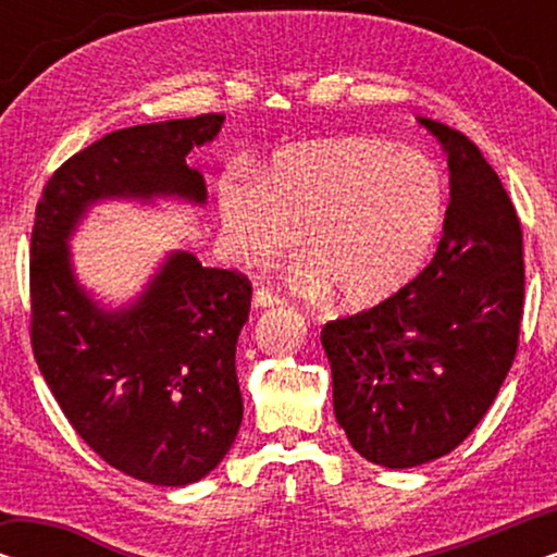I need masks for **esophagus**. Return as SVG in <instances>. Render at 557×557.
<instances>
[{"mask_svg": "<svg viewBox=\"0 0 557 557\" xmlns=\"http://www.w3.org/2000/svg\"><path fill=\"white\" fill-rule=\"evenodd\" d=\"M281 299L276 294H271L269 288H258L253 292V309H269V307H278Z\"/></svg>", "mask_w": 557, "mask_h": 557, "instance_id": "1", "label": "esophagus"}]
</instances>
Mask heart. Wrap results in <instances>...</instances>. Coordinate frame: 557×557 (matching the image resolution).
I'll return each mask as SVG.
<instances>
[{
    "instance_id": "1",
    "label": "heart",
    "mask_w": 557,
    "mask_h": 557,
    "mask_svg": "<svg viewBox=\"0 0 557 557\" xmlns=\"http://www.w3.org/2000/svg\"><path fill=\"white\" fill-rule=\"evenodd\" d=\"M225 246L258 269L299 243L292 271L307 296L339 288L352 309L383 304L413 284L446 220V182L433 159L368 136L281 149L261 174L218 182Z\"/></svg>"
}]
</instances>
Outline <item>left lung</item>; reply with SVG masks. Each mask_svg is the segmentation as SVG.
I'll list each match as a JSON object with an SVG mask.
<instances>
[{
  "label": "left lung",
  "mask_w": 557,
  "mask_h": 557,
  "mask_svg": "<svg viewBox=\"0 0 557 557\" xmlns=\"http://www.w3.org/2000/svg\"><path fill=\"white\" fill-rule=\"evenodd\" d=\"M448 154L436 256L377 307L324 324L337 423L364 459L410 469L476 429L512 368L524 299L522 231L476 144L418 119Z\"/></svg>",
  "instance_id": "8db88e82"
}]
</instances>
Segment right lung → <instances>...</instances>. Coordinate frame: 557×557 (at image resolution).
I'll list each match as a JSON object with an SVG mask.
<instances>
[{"instance_id":"add662e5","label":"right lung","mask_w":557,"mask_h":557,"mask_svg":"<svg viewBox=\"0 0 557 557\" xmlns=\"http://www.w3.org/2000/svg\"><path fill=\"white\" fill-rule=\"evenodd\" d=\"M223 124L205 113L106 134L52 174L35 210L37 368L78 436L147 484H195L231 451L243 421L235 345L250 284L170 250L132 301L111 307L78 281L71 238L101 202L205 208V180L187 157Z\"/></svg>"}]
</instances>
